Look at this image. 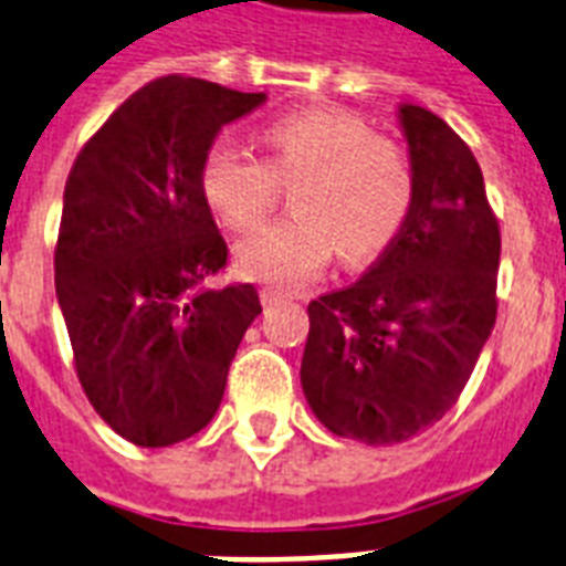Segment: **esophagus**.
Returning a JSON list of instances; mask_svg holds the SVG:
<instances>
[{
	"label": "esophagus",
	"instance_id": "1",
	"mask_svg": "<svg viewBox=\"0 0 566 566\" xmlns=\"http://www.w3.org/2000/svg\"><path fill=\"white\" fill-rule=\"evenodd\" d=\"M284 298H291V293L282 291V287H261V302L264 305H275V302H284Z\"/></svg>",
	"mask_w": 566,
	"mask_h": 566
}]
</instances>
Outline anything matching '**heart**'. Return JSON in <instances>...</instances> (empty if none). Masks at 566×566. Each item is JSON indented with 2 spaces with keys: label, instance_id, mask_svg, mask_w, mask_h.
<instances>
[{
  "label": "heart",
  "instance_id": "heart-1",
  "mask_svg": "<svg viewBox=\"0 0 566 566\" xmlns=\"http://www.w3.org/2000/svg\"><path fill=\"white\" fill-rule=\"evenodd\" d=\"M261 139L270 165L214 139L197 171L206 206L232 232H252L268 218L279 179H298L291 195L296 214L238 243V273L293 287L314 279L334 250L346 264H366L398 238L412 206L410 163L360 116L339 107L296 109L264 124Z\"/></svg>",
  "mask_w": 566,
  "mask_h": 566
}]
</instances>
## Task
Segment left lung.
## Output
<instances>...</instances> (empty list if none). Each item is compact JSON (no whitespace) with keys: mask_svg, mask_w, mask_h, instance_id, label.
Returning a JSON list of instances; mask_svg holds the SVG:
<instances>
[{"mask_svg":"<svg viewBox=\"0 0 566 566\" xmlns=\"http://www.w3.org/2000/svg\"><path fill=\"white\" fill-rule=\"evenodd\" d=\"M412 206L352 287L307 305L302 392L343 439L398 444L457 403L497 316L500 229L474 154L416 104L398 107Z\"/></svg>","mask_w":566,"mask_h":566,"instance_id":"8db88e82","label":"left lung"}]
</instances>
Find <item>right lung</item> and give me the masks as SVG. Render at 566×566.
I'll list each match as a JSON object with an SVG mask.
<instances>
[{"label": "right lung", "instance_id": "obj_1", "mask_svg": "<svg viewBox=\"0 0 566 566\" xmlns=\"http://www.w3.org/2000/svg\"><path fill=\"white\" fill-rule=\"evenodd\" d=\"M264 101L159 77L107 118L66 179L54 284L77 378L95 412L139 448H168L209 424L261 314L252 284H209L227 243L197 171L223 124Z\"/></svg>", "mask_w": 566, "mask_h": 566}]
</instances>
